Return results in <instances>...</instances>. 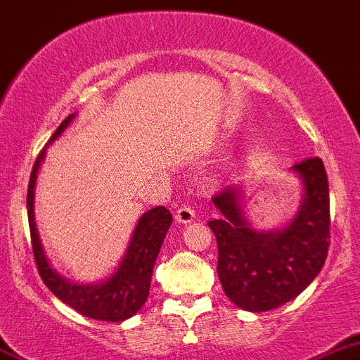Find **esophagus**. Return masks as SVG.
Masks as SVG:
<instances>
[{
	"label": "esophagus",
	"instance_id": "34e87169",
	"mask_svg": "<svg viewBox=\"0 0 360 360\" xmlns=\"http://www.w3.org/2000/svg\"><path fill=\"white\" fill-rule=\"evenodd\" d=\"M195 218V210L191 206H188V204H184V206L177 207L176 211V220L179 221V224H190L191 220Z\"/></svg>",
	"mask_w": 360,
	"mask_h": 360
}]
</instances>
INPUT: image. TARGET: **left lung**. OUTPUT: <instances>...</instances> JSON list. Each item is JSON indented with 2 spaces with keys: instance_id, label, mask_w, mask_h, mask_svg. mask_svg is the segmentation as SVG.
<instances>
[{
  "instance_id": "1",
  "label": "left lung",
  "mask_w": 360,
  "mask_h": 360,
  "mask_svg": "<svg viewBox=\"0 0 360 360\" xmlns=\"http://www.w3.org/2000/svg\"><path fill=\"white\" fill-rule=\"evenodd\" d=\"M305 186L304 202L284 229L257 233L240 210L241 190L227 186L213 197L224 217L207 226L217 236L218 278L245 311L263 312L293 300L323 268L330 241V199L323 161L293 165Z\"/></svg>"
}]
</instances>
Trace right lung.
<instances>
[{
    "instance_id": "obj_1",
    "label": "right lung",
    "mask_w": 360,
    "mask_h": 360,
    "mask_svg": "<svg viewBox=\"0 0 360 360\" xmlns=\"http://www.w3.org/2000/svg\"><path fill=\"white\" fill-rule=\"evenodd\" d=\"M72 119L74 113L60 124L58 129L53 133L49 143L65 129L67 124ZM46 147L40 150L35 165H33L28 184V197H26L30 234H32V248L37 270H39L44 284L49 288V291L83 316L101 321L127 320L142 309L147 297H149L153 268L158 254H160L161 243H163L167 231L172 224V214L163 206L154 207V210H149L142 214L119 270L110 278L99 282V284H76V282L67 281L62 275L56 274L46 259L35 227V214H33V191H35L37 172H39V167L44 160V154H46Z\"/></svg>"
}]
</instances>
